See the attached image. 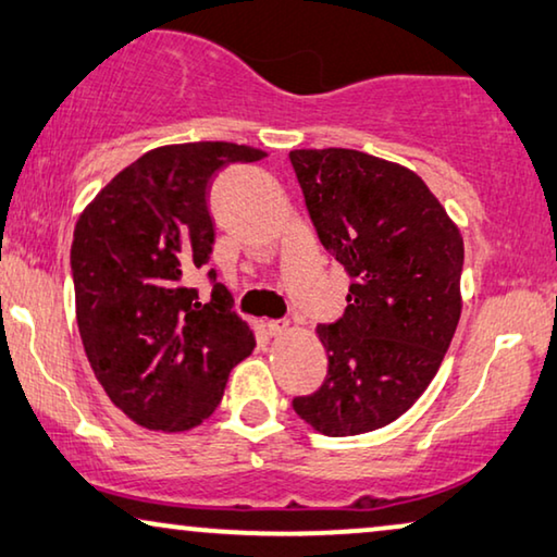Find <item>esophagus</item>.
I'll use <instances>...</instances> for the list:
<instances>
[{
  "instance_id": "1",
  "label": "esophagus",
  "mask_w": 557,
  "mask_h": 557,
  "mask_svg": "<svg viewBox=\"0 0 557 557\" xmlns=\"http://www.w3.org/2000/svg\"><path fill=\"white\" fill-rule=\"evenodd\" d=\"M264 331H268V335H272V338H277V335L287 331V323H280V320H268V323H264Z\"/></svg>"
}]
</instances>
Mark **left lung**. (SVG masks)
Masks as SVG:
<instances>
[{
    "label": "left lung",
    "instance_id": "1",
    "mask_svg": "<svg viewBox=\"0 0 557 557\" xmlns=\"http://www.w3.org/2000/svg\"><path fill=\"white\" fill-rule=\"evenodd\" d=\"M323 247L350 277L338 323L318 325L327 375L297 396V417L325 436L391 424L424 394L461 315L459 226L401 163L354 148L289 151Z\"/></svg>",
    "mask_w": 557,
    "mask_h": 557
}]
</instances>
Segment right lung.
<instances>
[{
    "label": "right lung",
    "instance_id": "obj_1",
    "mask_svg": "<svg viewBox=\"0 0 557 557\" xmlns=\"http://www.w3.org/2000/svg\"><path fill=\"white\" fill-rule=\"evenodd\" d=\"M264 151L226 140L153 148L83 209L70 268L85 356L108 398L153 432H189L222 401L226 379L255 350V333L209 272L211 300L189 287L209 262L207 194L230 163Z\"/></svg>",
    "mask_w": 557,
    "mask_h": 557
}]
</instances>
